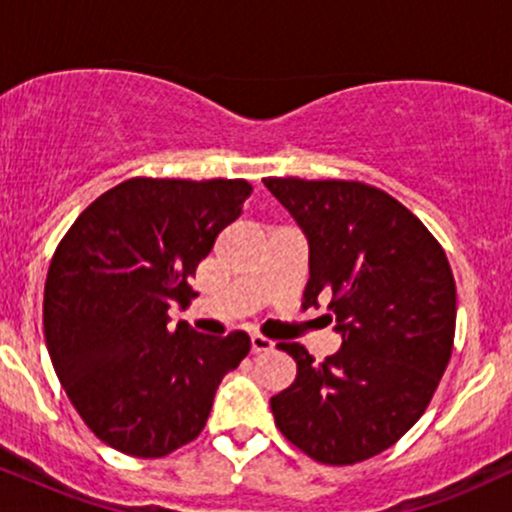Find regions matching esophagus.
<instances>
[{"instance_id": "esophagus-1", "label": "esophagus", "mask_w": 512, "mask_h": 512, "mask_svg": "<svg viewBox=\"0 0 512 512\" xmlns=\"http://www.w3.org/2000/svg\"><path fill=\"white\" fill-rule=\"evenodd\" d=\"M250 349H252V354H262V351H272L274 342H269V339L262 337V334H252Z\"/></svg>"}]
</instances>
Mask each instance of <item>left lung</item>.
<instances>
[{"label": "left lung", "mask_w": 512, "mask_h": 512, "mask_svg": "<svg viewBox=\"0 0 512 512\" xmlns=\"http://www.w3.org/2000/svg\"><path fill=\"white\" fill-rule=\"evenodd\" d=\"M308 240L303 308L327 301L342 349L317 363L279 344L296 380L269 399L279 431L322 464H354L395 445L448 368L457 296L448 257L407 207L349 180L267 178Z\"/></svg>", "instance_id": "left-lung-1"}]
</instances>
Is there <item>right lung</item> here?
Masks as SVG:
<instances>
[{
    "mask_svg": "<svg viewBox=\"0 0 512 512\" xmlns=\"http://www.w3.org/2000/svg\"><path fill=\"white\" fill-rule=\"evenodd\" d=\"M245 180L132 178L79 214L45 281V342L86 426L132 457H163L202 433L223 375L250 337H204L187 322L190 279L240 216Z\"/></svg>",
    "mask_w": 512,
    "mask_h": 512,
    "instance_id": "obj_1",
    "label": "right lung"
}]
</instances>
